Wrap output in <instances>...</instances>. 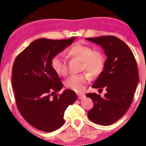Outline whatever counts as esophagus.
I'll return each instance as SVG.
<instances>
[{
    "label": "esophagus",
    "instance_id": "esophagus-1",
    "mask_svg": "<svg viewBox=\"0 0 146 146\" xmlns=\"http://www.w3.org/2000/svg\"><path fill=\"white\" fill-rule=\"evenodd\" d=\"M77 95L79 99H82V98H83L85 96V95L84 93H78Z\"/></svg>",
    "mask_w": 146,
    "mask_h": 146
}]
</instances>
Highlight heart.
<instances>
[{
	"instance_id": "1",
	"label": "heart",
	"mask_w": 146,
	"mask_h": 146,
	"mask_svg": "<svg viewBox=\"0 0 146 146\" xmlns=\"http://www.w3.org/2000/svg\"><path fill=\"white\" fill-rule=\"evenodd\" d=\"M71 57L76 58L82 61L81 69L86 70L92 76L98 75L102 71L105 64L104 55L101 51L93 50L87 45L76 43L67 51ZM51 66L56 74L60 76H66L68 66L65 59L59 54L53 56L51 60ZM90 75L86 72L70 76L65 82L67 88L77 93H81L86 88L90 80Z\"/></svg>"
}]
</instances>
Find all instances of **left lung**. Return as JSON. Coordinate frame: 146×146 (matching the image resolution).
<instances>
[{"label": "left lung", "instance_id": "left-lung-1", "mask_svg": "<svg viewBox=\"0 0 146 146\" xmlns=\"http://www.w3.org/2000/svg\"><path fill=\"white\" fill-rule=\"evenodd\" d=\"M86 39L100 45L108 57L104 70L92 86L100 91L105 89L106 93L103 98L95 93L87 94L94 104L87 116L96 124L107 126L119 119L133 102L139 81L137 63L129 47L116 36Z\"/></svg>", "mask_w": 146, "mask_h": 146}]
</instances>
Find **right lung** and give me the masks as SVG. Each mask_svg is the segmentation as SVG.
Wrapping results in <instances>:
<instances>
[{"label":"right lung","mask_w":146,"mask_h":146,"mask_svg":"<svg viewBox=\"0 0 146 146\" xmlns=\"http://www.w3.org/2000/svg\"><path fill=\"white\" fill-rule=\"evenodd\" d=\"M74 38L36 40L13 62L12 83L17 109L29 124L40 131L50 133L62 127L64 111L77 99L76 93L70 89L56 93L63 86L51 66L53 56Z\"/></svg>","instance_id":"obj_1"}]
</instances>
